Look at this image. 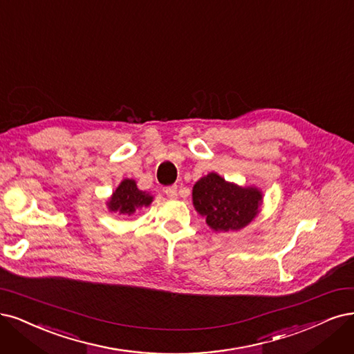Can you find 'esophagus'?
I'll list each match as a JSON object with an SVG mask.
<instances>
[{"label": "esophagus", "instance_id": "1", "mask_svg": "<svg viewBox=\"0 0 354 354\" xmlns=\"http://www.w3.org/2000/svg\"><path fill=\"white\" fill-rule=\"evenodd\" d=\"M164 192H165V194H167L168 198L174 199L177 196V186H168V187L164 189Z\"/></svg>", "mask_w": 354, "mask_h": 354}]
</instances>
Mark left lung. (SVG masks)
<instances>
[{
	"mask_svg": "<svg viewBox=\"0 0 354 354\" xmlns=\"http://www.w3.org/2000/svg\"><path fill=\"white\" fill-rule=\"evenodd\" d=\"M193 206L206 218L214 231H237L258 215L262 192L256 187H240L216 173L202 177L193 186Z\"/></svg>",
	"mask_w": 354,
	"mask_h": 354,
	"instance_id": "obj_1",
	"label": "left lung"
}]
</instances>
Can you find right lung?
Wrapping results in <instances>:
<instances>
[{
    "label": "right lung",
    "mask_w": 354,
    "mask_h": 354,
    "mask_svg": "<svg viewBox=\"0 0 354 354\" xmlns=\"http://www.w3.org/2000/svg\"><path fill=\"white\" fill-rule=\"evenodd\" d=\"M152 199L153 198L148 192H142L138 189L135 180L124 178L120 183V186L115 189L106 205L111 212L130 216L136 212V209L143 208V206H149Z\"/></svg>",
    "instance_id": "add662e5"
}]
</instances>
